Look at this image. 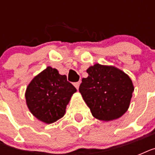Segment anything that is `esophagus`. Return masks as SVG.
<instances>
[{"label": "esophagus", "instance_id": "esophagus-1", "mask_svg": "<svg viewBox=\"0 0 155 155\" xmlns=\"http://www.w3.org/2000/svg\"><path fill=\"white\" fill-rule=\"evenodd\" d=\"M80 81L79 82H76V83H74V86H75L77 89H79V87H80Z\"/></svg>", "mask_w": 155, "mask_h": 155}]
</instances>
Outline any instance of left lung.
<instances>
[{"label": "left lung", "instance_id": "8db88e82", "mask_svg": "<svg viewBox=\"0 0 155 155\" xmlns=\"http://www.w3.org/2000/svg\"><path fill=\"white\" fill-rule=\"evenodd\" d=\"M79 91L98 120L109 121L128 110L134 87L130 76L113 66L97 63L87 68Z\"/></svg>", "mask_w": 155, "mask_h": 155}]
</instances>
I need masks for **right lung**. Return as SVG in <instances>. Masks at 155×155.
I'll use <instances>...</instances> for the list:
<instances>
[{"mask_svg": "<svg viewBox=\"0 0 155 155\" xmlns=\"http://www.w3.org/2000/svg\"><path fill=\"white\" fill-rule=\"evenodd\" d=\"M76 88L65 75L47 67L36 75L26 87L25 101L30 113L38 120L51 124L63 117Z\"/></svg>", "mask_w": 155, "mask_h": 155, "instance_id": "obj_1", "label": "right lung"}]
</instances>
